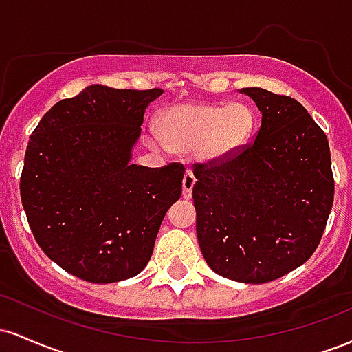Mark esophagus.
Returning a JSON list of instances; mask_svg holds the SVG:
<instances>
[{"label":"esophagus","mask_w":352,"mask_h":352,"mask_svg":"<svg viewBox=\"0 0 352 352\" xmlns=\"http://www.w3.org/2000/svg\"><path fill=\"white\" fill-rule=\"evenodd\" d=\"M182 185H184V193H182V195H184L185 200H190L192 199V188H193V185H195V177H193L192 172L190 170L185 172L184 180H182Z\"/></svg>","instance_id":"34e87169"}]
</instances>
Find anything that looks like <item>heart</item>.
Returning a JSON list of instances; mask_svg holds the SVG:
<instances>
[{
  "mask_svg": "<svg viewBox=\"0 0 352 352\" xmlns=\"http://www.w3.org/2000/svg\"><path fill=\"white\" fill-rule=\"evenodd\" d=\"M256 122V112L246 102H182L165 109L157 125L168 148L195 151L200 162L220 164L250 144Z\"/></svg>",
  "mask_w": 352,
  "mask_h": 352,
  "instance_id": "obj_1",
  "label": "heart"
}]
</instances>
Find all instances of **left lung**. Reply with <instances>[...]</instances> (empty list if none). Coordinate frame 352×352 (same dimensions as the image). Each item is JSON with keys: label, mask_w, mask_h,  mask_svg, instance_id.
I'll use <instances>...</instances> for the list:
<instances>
[{"label": "left lung", "mask_w": 352, "mask_h": 352, "mask_svg": "<svg viewBox=\"0 0 352 352\" xmlns=\"http://www.w3.org/2000/svg\"><path fill=\"white\" fill-rule=\"evenodd\" d=\"M261 112L252 144L195 167L197 236L210 268L261 285L285 276L318 248L334 199L329 144L289 96L245 87Z\"/></svg>", "instance_id": "1"}]
</instances>
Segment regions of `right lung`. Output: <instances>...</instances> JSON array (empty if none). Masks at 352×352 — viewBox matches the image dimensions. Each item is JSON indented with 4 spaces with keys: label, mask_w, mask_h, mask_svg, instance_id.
I'll list each match as a JSON object with an SVG mask.
<instances>
[{
    "label": "right lung",
    "mask_w": 352,
    "mask_h": 352,
    "mask_svg": "<svg viewBox=\"0 0 352 352\" xmlns=\"http://www.w3.org/2000/svg\"><path fill=\"white\" fill-rule=\"evenodd\" d=\"M162 89L92 84L54 104L28 142L23 208L41 250L89 283L135 276L151 260L184 165L131 164L144 112Z\"/></svg>",
    "instance_id": "right-lung-1"
}]
</instances>
